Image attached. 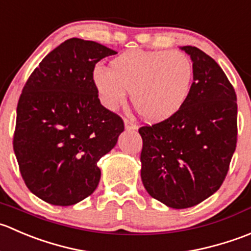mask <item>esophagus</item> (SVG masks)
Instances as JSON below:
<instances>
[{
  "label": "esophagus",
  "mask_w": 251,
  "mask_h": 251,
  "mask_svg": "<svg viewBox=\"0 0 251 251\" xmlns=\"http://www.w3.org/2000/svg\"><path fill=\"white\" fill-rule=\"evenodd\" d=\"M125 126L126 130H135V129H138L136 123L131 120H125Z\"/></svg>",
  "instance_id": "1"
}]
</instances>
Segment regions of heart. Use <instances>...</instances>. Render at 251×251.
Listing matches in <instances>:
<instances>
[{
    "label": "heart",
    "instance_id": "b5f03b06",
    "mask_svg": "<svg viewBox=\"0 0 251 251\" xmlns=\"http://www.w3.org/2000/svg\"><path fill=\"white\" fill-rule=\"evenodd\" d=\"M194 64L187 53L170 50H130L115 57L110 69L94 68L93 81L101 103L116 111L126 91L141 117L160 123L177 115L189 98Z\"/></svg>",
    "mask_w": 251,
    "mask_h": 251
}]
</instances>
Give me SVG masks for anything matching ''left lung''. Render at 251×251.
<instances>
[{
	"instance_id": "obj_1",
	"label": "left lung",
	"mask_w": 251,
	"mask_h": 251,
	"mask_svg": "<svg viewBox=\"0 0 251 251\" xmlns=\"http://www.w3.org/2000/svg\"><path fill=\"white\" fill-rule=\"evenodd\" d=\"M194 64L187 102L172 118L139 129L141 180L172 209L195 206L222 185L237 146V95L217 62L194 46L180 47Z\"/></svg>"
}]
</instances>
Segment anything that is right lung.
Returning <instances> with one entry per match:
<instances>
[{
	"label": "right lung",
	"instance_id": "obj_1",
	"mask_svg": "<svg viewBox=\"0 0 251 251\" xmlns=\"http://www.w3.org/2000/svg\"><path fill=\"white\" fill-rule=\"evenodd\" d=\"M117 52L72 38L34 69L17 106L13 149L25 185L44 201L69 206L94 193L98 161L125 130L103 107L93 81L95 64Z\"/></svg>",
	"mask_w": 251,
	"mask_h": 251
}]
</instances>
